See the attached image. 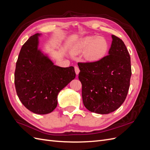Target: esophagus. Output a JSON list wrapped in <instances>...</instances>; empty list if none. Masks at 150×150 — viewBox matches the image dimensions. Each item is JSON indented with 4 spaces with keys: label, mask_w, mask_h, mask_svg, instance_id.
<instances>
[{
    "label": "esophagus",
    "mask_w": 150,
    "mask_h": 150,
    "mask_svg": "<svg viewBox=\"0 0 150 150\" xmlns=\"http://www.w3.org/2000/svg\"><path fill=\"white\" fill-rule=\"evenodd\" d=\"M74 70H75V72H76V74H77V75H78L79 74V67H78V66H75L74 67Z\"/></svg>",
    "instance_id": "obj_1"
}]
</instances>
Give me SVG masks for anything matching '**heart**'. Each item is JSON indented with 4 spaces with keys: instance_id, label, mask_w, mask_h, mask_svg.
I'll list each match as a JSON object with an SVG mask.
<instances>
[{
    "instance_id": "1",
    "label": "heart",
    "mask_w": 150,
    "mask_h": 150,
    "mask_svg": "<svg viewBox=\"0 0 150 150\" xmlns=\"http://www.w3.org/2000/svg\"><path fill=\"white\" fill-rule=\"evenodd\" d=\"M109 50L107 39L101 36H86L72 45L71 52L78 54L84 51L83 57L88 62H96L106 56Z\"/></svg>"
}]
</instances>
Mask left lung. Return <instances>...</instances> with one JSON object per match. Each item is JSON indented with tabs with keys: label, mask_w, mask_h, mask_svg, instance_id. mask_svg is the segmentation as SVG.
Returning <instances> with one entry per match:
<instances>
[{
	"label": "left lung",
	"mask_w": 150,
	"mask_h": 150,
	"mask_svg": "<svg viewBox=\"0 0 150 150\" xmlns=\"http://www.w3.org/2000/svg\"><path fill=\"white\" fill-rule=\"evenodd\" d=\"M109 55L96 62L78 63L84 106L98 114H109L123 103L129 88L131 60L125 43L112 35Z\"/></svg>",
	"instance_id": "1"
}]
</instances>
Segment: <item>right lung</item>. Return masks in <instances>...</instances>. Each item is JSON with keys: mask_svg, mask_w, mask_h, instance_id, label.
Returning <instances> with one entry per match:
<instances>
[{"mask_svg": "<svg viewBox=\"0 0 150 150\" xmlns=\"http://www.w3.org/2000/svg\"><path fill=\"white\" fill-rule=\"evenodd\" d=\"M32 35L22 46L16 62L14 83L24 106L35 114L46 115L57 105V95L76 77L73 66L54 64L39 49V37Z\"/></svg>", "mask_w": 150, "mask_h": 150, "instance_id": "right-lung-1", "label": "right lung"}]
</instances>
